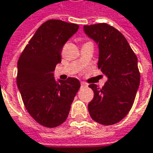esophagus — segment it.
Instances as JSON below:
<instances>
[{
  "instance_id": "1",
  "label": "esophagus",
  "mask_w": 153,
  "mask_h": 153,
  "mask_svg": "<svg viewBox=\"0 0 153 153\" xmlns=\"http://www.w3.org/2000/svg\"><path fill=\"white\" fill-rule=\"evenodd\" d=\"M81 86H82V87H85V86H87V84H86L85 82H81Z\"/></svg>"
}]
</instances>
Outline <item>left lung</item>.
Wrapping results in <instances>:
<instances>
[{
  "label": "left lung",
  "instance_id": "8db88e82",
  "mask_svg": "<svg viewBox=\"0 0 153 153\" xmlns=\"http://www.w3.org/2000/svg\"><path fill=\"white\" fill-rule=\"evenodd\" d=\"M84 33L98 44V69L108 80L102 89L90 84L94 97L88 104L94 121L111 126L121 121L132 107L140 82L137 58L126 37L106 23L84 25Z\"/></svg>",
  "mask_w": 153,
  "mask_h": 153
}]
</instances>
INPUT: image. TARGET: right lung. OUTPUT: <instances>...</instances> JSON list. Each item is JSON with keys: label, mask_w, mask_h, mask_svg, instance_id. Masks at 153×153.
I'll list each match as a JSON object with an SVG mask.
<instances>
[{"label": "right lung", "mask_w": 153, "mask_h": 153, "mask_svg": "<svg viewBox=\"0 0 153 153\" xmlns=\"http://www.w3.org/2000/svg\"><path fill=\"white\" fill-rule=\"evenodd\" d=\"M78 28L77 24L61 20L45 22L30 39L17 62V87L25 108L45 127H56L67 119L81 86L74 77L57 82L53 74L61 62L63 45Z\"/></svg>", "instance_id": "1"}]
</instances>
